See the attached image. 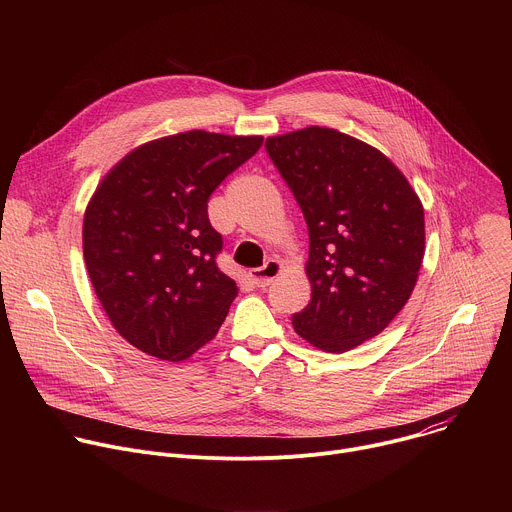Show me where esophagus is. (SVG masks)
<instances>
[{
	"mask_svg": "<svg viewBox=\"0 0 512 512\" xmlns=\"http://www.w3.org/2000/svg\"><path fill=\"white\" fill-rule=\"evenodd\" d=\"M283 271V265H281V261H277V259H269L263 267H259V269H253L251 271V279L255 281V285L257 287H267L279 273Z\"/></svg>",
	"mask_w": 512,
	"mask_h": 512,
	"instance_id": "34e87169",
	"label": "esophagus"
}]
</instances>
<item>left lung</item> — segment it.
<instances>
[{
  "mask_svg": "<svg viewBox=\"0 0 512 512\" xmlns=\"http://www.w3.org/2000/svg\"><path fill=\"white\" fill-rule=\"evenodd\" d=\"M310 235V304L294 330L324 352L381 334L413 294L425 253L423 206L373 145L330 127L267 137Z\"/></svg>",
  "mask_w": 512,
  "mask_h": 512,
  "instance_id": "left-lung-1",
  "label": "left lung"
}]
</instances>
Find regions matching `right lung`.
<instances>
[{
	"instance_id": "right-lung-1",
	"label": "right lung",
	"mask_w": 512,
	"mask_h": 512,
	"mask_svg": "<svg viewBox=\"0 0 512 512\" xmlns=\"http://www.w3.org/2000/svg\"><path fill=\"white\" fill-rule=\"evenodd\" d=\"M261 143L202 129L160 137L117 162L91 196L87 271L113 328L141 352L186 360L225 322L239 287L216 267L223 237L208 198Z\"/></svg>"
}]
</instances>
